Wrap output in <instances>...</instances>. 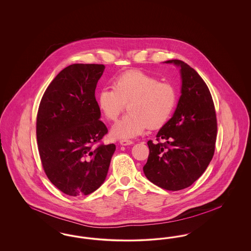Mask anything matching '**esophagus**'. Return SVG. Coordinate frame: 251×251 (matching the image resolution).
<instances>
[{
    "instance_id": "1",
    "label": "esophagus",
    "mask_w": 251,
    "mask_h": 251,
    "mask_svg": "<svg viewBox=\"0 0 251 251\" xmlns=\"http://www.w3.org/2000/svg\"><path fill=\"white\" fill-rule=\"evenodd\" d=\"M120 145L122 146H128V145H131L133 142L131 140H128V139H121L120 141Z\"/></svg>"
}]
</instances>
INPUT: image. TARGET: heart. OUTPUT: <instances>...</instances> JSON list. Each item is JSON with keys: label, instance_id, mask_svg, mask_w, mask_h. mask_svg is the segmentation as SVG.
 Wrapping results in <instances>:
<instances>
[{"label": "heart", "instance_id": "1", "mask_svg": "<svg viewBox=\"0 0 251 251\" xmlns=\"http://www.w3.org/2000/svg\"><path fill=\"white\" fill-rule=\"evenodd\" d=\"M177 102V91L173 84L159 82L155 76L130 71L119 76L113 88L101 89L98 97V108L109 121H116L128 104L130 115L118 121L111 129L117 139L134 138L149 128L158 129L170 119Z\"/></svg>", "mask_w": 251, "mask_h": 251}]
</instances>
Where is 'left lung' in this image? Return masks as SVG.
Returning a JSON list of instances; mask_svg holds the SVG:
<instances>
[{
  "label": "left lung",
  "instance_id": "8db88e82",
  "mask_svg": "<svg viewBox=\"0 0 251 251\" xmlns=\"http://www.w3.org/2000/svg\"><path fill=\"white\" fill-rule=\"evenodd\" d=\"M180 68L181 95L173 117L158 131L157 143L148 141L146 177L157 186L178 191L189 187L209 166L215 153L217 122L210 90L189 65L168 60ZM164 139L166 142L161 144Z\"/></svg>",
  "mask_w": 251,
  "mask_h": 251
}]
</instances>
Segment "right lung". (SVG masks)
I'll use <instances>...</instances> for the list:
<instances>
[{
	"instance_id": "obj_1",
	"label": "right lung",
	"mask_w": 251,
	"mask_h": 251,
	"mask_svg": "<svg viewBox=\"0 0 251 251\" xmlns=\"http://www.w3.org/2000/svg\"><path fill=\"white\" fill-rule=\"evenodd\" d=\"M105 67L73 64L57 74L41 99L36 139L43 169L60 191L72 197L97 190L107 175L115 144L100 120L95 89Z\"/></svg>"
}]
</instances>
